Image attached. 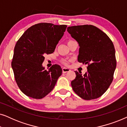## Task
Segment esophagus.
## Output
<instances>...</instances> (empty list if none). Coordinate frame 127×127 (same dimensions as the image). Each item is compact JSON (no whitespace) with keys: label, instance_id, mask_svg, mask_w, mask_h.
Here are the masks:
<instances>
[{"label":"esophagus","instance_id":"34e87169","mask_svg":"<svg viewBox=\"0 0 127 127\" xmlns=\"http://www.w3.org/2000/svg\"><path fill=\"white\" fill-rule=\"evenodd\" d=\"M70 70V69H69V68H67V67H63V68H62V72H63L64 73H65L68 72Z\"/></svg>","mask_w":127,"mask_h":127}]
</instances>
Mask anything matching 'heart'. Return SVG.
Wrapping results in <instances>:
<instances>
[{"label":"heart","instance_id":"obj_1","mask_svg":"<svg viewBox=\"0 0 127 127\" xmlns=\"http://www.w3.org/2000/svg\"><path fill=\"white\" fill-rule=\"evenodd\" d=\"M72 41H73V40H69L67 41V44H68V43L72 42ZM69 61H70V60H66V59H64V60H62L61 61V62L63 64H64V65H67V64H68Z\"/></svg>","mask_w":127,"mask_h":127}]
</instances>
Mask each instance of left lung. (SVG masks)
I'll use <instances>...</instances> for the list:
<instances>
[{"label": "left lung", "mask_w": 127, "mask_h": 127, "mask_svg": "<svg viewBox=\"0 0 127 127\" xmlns=\"http://www.w3.org/2000/svg\"><path fill=\"white\" fill-rule=\"evenodd\" d=\"M67 31L80 46L78 61L88 64L87 72L74 71L76 77L72 87L83 99L91 100L102 96L113 80L116 67L113 43L105 33L91 25L69 27Z\"/></svg>", "instance_id": "1"}]
</instances>
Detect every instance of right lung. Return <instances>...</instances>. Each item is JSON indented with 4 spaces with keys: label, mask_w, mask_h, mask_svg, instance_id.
Instances as JSON below:
<instances>
[{
    "label": "right lung",
    "mask_w": 127,
    "mask_h": 127,
    "mask_svg": "<svg viewBox=\"0 0 127 127\" xmlns=\"http://www.w3.org/2000/svg\"><path fill=\"white\" fill-rule=\"evenodd\" d=\"M67 25L39 23L29 28L15 44L11 67L15 81L22 93L34 99L50 93L62 74L60 65L48 70L42 64L44 55L54 53Z\"/></svg>",
    "instance_id": "obj_1"
}]
</instances>
